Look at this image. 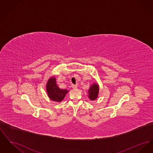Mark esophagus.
I'll return each instance as SVG.
<instances>
[{
	"label": "esophagus",
	"mask_w": 153,
	"mask_h": 153,
	"mask_svg": "<svg viewBox=\"0 0 153 153\" xmlns=\"http://www.w3.org/2000/svg\"><path fill=\"white\" fill-rule=\"evenodd\" d=\"M72 88H73V89H76L77 88V86L76 85H72Z\"/></svg>",
	"instance_id": "1"
}]
</instances>
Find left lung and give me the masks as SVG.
<instances>
[{
    "label": "left lung",
    "mask_w": 153,
    "mask_h": 153,
    "mask_svg": "<svg viewBox=\"0 0 153 153\" xmlns=\"http://www.w3.org/2000/svg\"><path fill=\"white\" fill-rule=\"evenodd\" d=\"M99 94V86L97 84H93L88 91L89 98L91 100H94L97 97Z\"/></svg>",
    "instance_id": "left-lung-1"
}]
</instances>
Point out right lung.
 <instances>
[{"label":"right lung","instance_id":"add662e5","mask_svg":"<svg viewBox=\"0 0 153 153\" xmlns=\"http://www.w3.org/2000/svg\"><path fill=\"white\" fill-rule=\"evenodd\" d=\"M46 91L49 98L54 102H61L67 94L68 90L62 89L56 84V78L51 77L48 80L46 85Z\"/></svg>","mask_w":153,"mask_h":153}]
</instances>
